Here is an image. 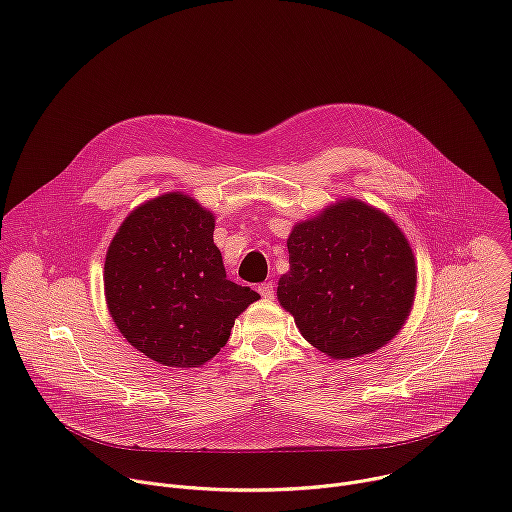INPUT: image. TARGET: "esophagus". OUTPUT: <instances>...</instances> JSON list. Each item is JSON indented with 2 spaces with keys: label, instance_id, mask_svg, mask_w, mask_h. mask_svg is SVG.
Listing matches in <instances>:
<instances>
[{
  "label": "esophagus",
  "instance_id": "1",
  "mask_svg": "<svg viewBox=\"0 0 512 512\" xmlns=\"http://www.w3.org/2000/svg\"><path fill=\"white\" fill-rule=\"evenodd\" d=\"M258 292H260V294H262V298H266V300L274 298V286H272V282H264V284H260V286H258Z\"/></svg>",
  "mask_w": 512,
  "mask_h": 512
}]
</instances>
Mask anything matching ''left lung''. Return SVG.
Segmentation results:
<instances>
[{"label":"left lung","mask_w":512,"mask_h":512,"mask_svg":"<svg viewBox=\"0 0 512 512\" xmlns=\"http://www.w3.org/2000/svg\"><path fill=\"white\" fill-rule=\"evenodd\" d=\"M278 302L300 335L331 359L387 345L412 313L418 266L410 242L381 210L353 197L298 222Z\"/></svg>","instance_id":"obj_1"}]
</instances>
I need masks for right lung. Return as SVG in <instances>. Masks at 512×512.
<instances>
[{
	"label": "right lung",
	"instance_id": "obj_1",
	"mask_svg": "<svg viewBox=\"0 0 512 512\" xmlns=\"http://www.w3.org/2000/svg\"><path fill=\"white\" fill-rule=\"evenodd\" d=\"M216 216L181 191L157 195L119 226L105 260V296L121 335L167 367H201L260 298L226 276Z\"/></svg>",
	"mask_w": 512,
	"mask_h": 512
}]
</instances>
